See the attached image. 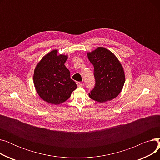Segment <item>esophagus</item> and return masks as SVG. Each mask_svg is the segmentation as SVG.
I'll return each mask as SVG.
<instances>
[{
  "mask_svg": "<svg viewBox=\"0 0 160 160\" xmlns=\"http://www.w3.org/2000/svg\"><path fill=\"white\" fill-rule=\"evenodd\" d=\"M77 84L78 87H82V83L80 82H77Z\"/></svg>",
  "mask_w": 160,
  "mask_h": 160,
  "instance_id": "1",
  "label": "esophagus"
}]
</instances>
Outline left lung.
<instances>
[{"mask_svg": "<svg viewBox=\"0 0 160 160\" xmlns=\"http://www.w3.org/2000/svg\"><path fill=\"white\" fill-rule=\"evenodd\" d=\"M88 57L94 67L95 79V85L89 93V97L104 102L118 96L125 82L124 70L118 59L102 47L88 52Z\"/></svg>", "mask_w": 160, "mask_h": 160, "instance_id": "8db88e82", "label": "left lung"}]
</instances>
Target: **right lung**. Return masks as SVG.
<instances>
[{
	"instance_id": "obj_1",
	"label": "right lung",
	"mask_w": 160,
	"mask_h": 160,
	"mask_svg": "<svg viewBox=\"0 0 160 160\" xmlns=\"http://www.w3.org/2000/svg\"><path fill=\"white\" fill-rule=\"evenodd\" d=\"M57 53V50H53L45 55L37 65L33 74V83L39 97L55 105L66 101L77 88L64 65L67 56Z\"/></svg>"
}]
</instances>
